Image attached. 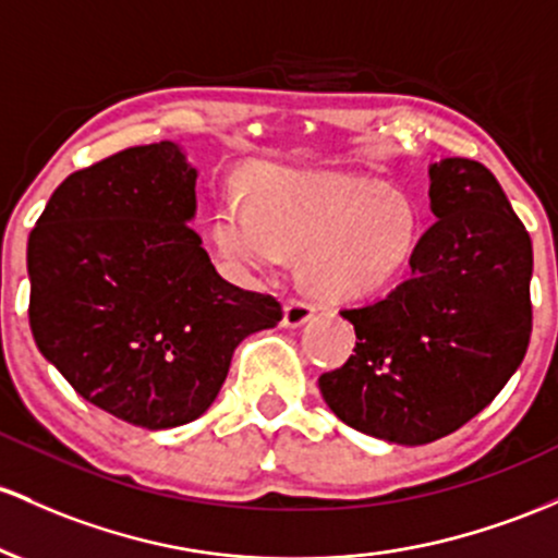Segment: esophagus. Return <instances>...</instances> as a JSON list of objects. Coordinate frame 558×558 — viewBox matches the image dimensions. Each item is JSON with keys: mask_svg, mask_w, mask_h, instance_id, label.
Masks as SVG:
<instances>
[{"mask_svg": "<svg viewBox=\"0 0 558 558\" xmlns=\"http://www.w3.org/2000/svg\"><path fill=\"white\" fill-rule=\"evenodd\" d=\"M312 315H315V310H312L307 302L289 299V302H286V307H283V326L286 328H299V326H304L307 320H312Z\"/></svg>", "mask_w": 558, "mask_h": 558, "instance_id": "obj_1", "label": "esophagus"}]
</instances>
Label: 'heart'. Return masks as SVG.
I'll return each instance as SVG.
<instances>
[{"label":"heart","mask_w":558,"mask_h":558,"mask_svg":"<svg viewBox=\"0 0 558 558\" xmlns=\"http://www.w3.org/2000/svg\"><path fill=\"white\" fill-rule=\"evenodd\" d=\"M211 238L241 275L283 267L304 251L302 275L323 302H365L408 272L421 243V214L408 195L368 180L275 169L254 206L228 198Z\"/></svg>","instance_id":"b5f03b06"}]
</instances>
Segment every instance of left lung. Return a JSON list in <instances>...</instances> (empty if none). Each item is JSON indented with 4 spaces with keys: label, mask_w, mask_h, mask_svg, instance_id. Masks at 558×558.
<instances>
[{
    "label": "left lung",
    "mask_w": 558,
    "mask_h": 558,
    "mask_svg": "<svg viewBox=\"0 0 558 558\" xmlns=\"http://www.w3.org/2000/svg\"><path fill=\"white\" fill-rule=\"evenodd\" d=\"M428 180L437 222L410 278L341 312L357 333L354 354L317 381L347 426L410 448L485 410L522 365L532 330V241L493 171L442 158Z\"/></svg>",
    "instance_id": "1"
}]
</instances>
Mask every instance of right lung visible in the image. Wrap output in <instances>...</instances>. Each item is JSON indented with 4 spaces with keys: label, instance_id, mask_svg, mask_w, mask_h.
Segmentation results:
<instances>
[{
    "label": "right lung",
    "instance_id": "1",
    "mask_svg": "<svg viewBox=\"0 0 558 558\" xmlns=\"http://www.w3.org/2000/svg\"><path fill=\"white\" fill-rule=\"evenodd\" d=\"M195 180L177 143L126 148L65 177L28 238L39 352L84 400L150 432L204 415L235 347L283 317L214 269L190 228Z\"/></svg>",
    "mask_w": 558,
    "mask_h": 558
}]
</instances>
